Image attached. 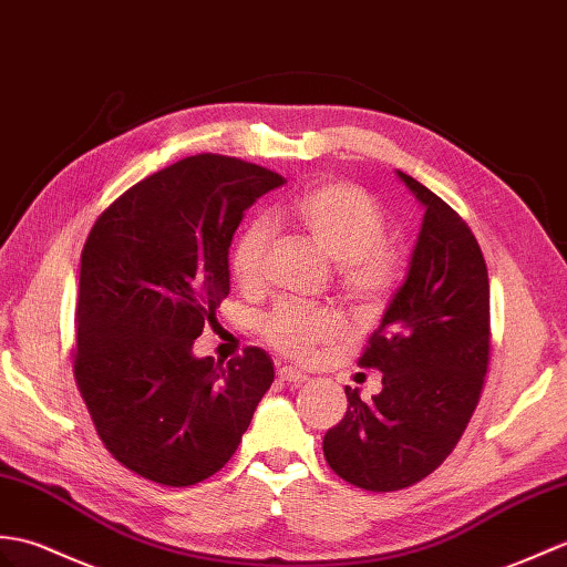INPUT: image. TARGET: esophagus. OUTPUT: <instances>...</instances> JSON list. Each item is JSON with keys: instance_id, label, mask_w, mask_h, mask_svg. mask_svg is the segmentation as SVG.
I'll use <instances>...</instances> for the list:
<instances>
[{"instance_id": "obj_1", "label": "esophagus", "mask_w": 567, "mask_h": 567, "mask_svg": "<svg viewBox=\"0 0 567 567\" xmlns=\"http://www.w3.org/2000/svg\"><path fill=\"white\" fill-rule=\"evenodd\" d=\"M278 379L287 381V384H292V386H299V384H305V381H307V374H301L299 370H295V367H280Z\"/></svg>"}]
</instances>
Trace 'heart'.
Returning a JSON list of instances; mask_svg holds the SVG:
<instances>
[{
  "mask_svg": "<svg viewBox=\"0 0 567 567\" xmlns=\"http://www.w3.org/2000/svg\"><path fill=\"white\" fill-rule=\"evenodd\" d=\"M282 215L319 244L328 258L340 262V287L354 307L377 311L393 295L401 280V262L384 244V213L362 188L343 181L316 183L295 195ZM270 239L272 227L266 217L246 221L236 236L229 266L241 287L260 285ZM260 331L287 358L307 360L316 348L338 336L340 323L321 309L282 305L266 316Z\"/></svg>",
  "mask_w": 567,
  "mask_h": 567,
  "instance_id": "b5f03b06",
  "label": "heart"
}]
</instances>
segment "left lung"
<instances>
[{"label": "left lung", "mask_w": 567, "mask_h": 567, "mask_svg": "<svg viewBox=\"0 0 567 567\" xmlns=\"http://www.w3.org/2000/svg\"><path fill=\"white\" fill-rule=\"evenodd\" d=\"M425 207L411 268L393 295L360 367L381 374L326 432L323 456L340 478L372 493L415 485L452 454L476 411L491 354L488 268L468 224L403 171Z\"/></svg>", "instance_id": "left-lung-1"}]
</instances>
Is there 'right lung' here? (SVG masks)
<instances>
[{
    "label": "right lung",
    "instance_id": "right-lung-1",
    "mask_svg": "<svg viewBox=\"0 0 567 567\" xmlns=\"http://www.w3.org/2000/svg\"><path fill=\"white\" fill-rule=\"evenodd\" d=\"M275 171L195 154L105 207L82 251L74 379L105 450L186 488L234 456L275 379L266 350L219 364L193 340L229 295V246Z\"/></svg>",
    "mask_w": 567,
    "mask_h": 567
}]
</instances>
